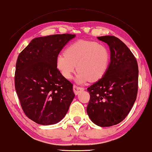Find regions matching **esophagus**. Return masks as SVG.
<instances>
[{
    "label": "esophagus",
    "mask_w": 152,
    "mask_h": 152,
    "mask_svg": "<svg viewBox=\"0 0 152 152\" xmlns=\"http://www.w3.org/2000/svg\"><path fill=\"white\" fill-rule=\"evenodd\" d=\"M83 89H84V88H83V87H79L77 86H73V91L75 94V95H77L81 91H83Z\"/></svg>",
    "instance_id": "34e87169"
}]
</instances>
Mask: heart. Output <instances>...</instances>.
Segmentation results:
<instances>
[{
  "label": "heart",
  "instance_id": "1",
  "mask_svg": "<svg viewBox=\"0 0 152 152\" xmlns=\"http://www.w3.org/2000/svg\"><path fill=\"white\" fill-rule=\"evenodd\" d=\"M110 51L106 46L94 41L78 40L57 56L56 66L66 79H71L77 68V81H98L105 75L110 63ZM77 66H76V65Z\"/></svg>",
  "mask_w": 152,
  "mask_h": 152
}]
</instances>
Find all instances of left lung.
<instances>
[{
	"label": "left lung",
	"instance_id": "left-lung-1",
	"mask_svg": "<svg viewBox=\"0 0 152 152\" xmlns=\"http://www.w3.org/2000/svg\"><path fill=\"white\" fill-rule=\"evenodd\" d=\"M108 44L110 63L104 75L88 88L87 113L99 126L117 125L128 115L138 91V64L136 58L120 39L112 36L98 37Z\"/></svg>",
	"mask_w": 152,
	"mask_h": 152
}]
</instances>
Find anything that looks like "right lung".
Masks as SVG:
<instances>
[{
  "instance_id": "add662e5",
  "label": "right lung",
  "mask_w": 152,
  "mask_h": 152,
  "mask_svg": "<svg viewBox=\"0 0 152 152\" xmlns=\"http://www.w3.org/2000/svg\"><path fill=\"white\" fill-rule=\"evenodd\" d=\"M75 37L64 34L36 38L17 58L16 92L26 115L39 125H53L61 121L75 97L73 84L56 66L60 52Z\"/></svg>"
}]
</instances>
